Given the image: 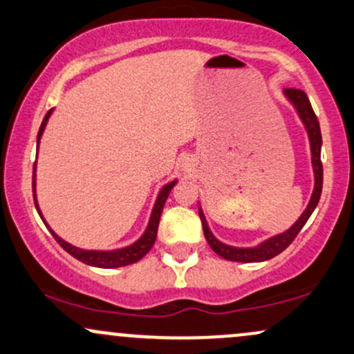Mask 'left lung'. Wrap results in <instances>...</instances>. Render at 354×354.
<instances>
[{"label": "left lung", "mask_w": 354, "mask_h": 354, "mask_svg": "<svg viewBox=\"0 0 354 354\" xmlns=\"http://www.w3.org/2000/svg\"><path fill=\"white\" fill-rule=\"evenodd\" d=\"M284 95L286 98L293 103V106L298 111L299 118L306 126L308 136H310V145H311V161H313V171H315V189H313L311 200L308 208L304 209V213L299 216L298 221L291 226L290 230H286L281 234H276V236L266 239L261 245L256 248H234L228 246L225 243L218 241L216 238L211 234L208 228V223H206L205 214L200 208V218L203 223V231H205V238L211 246V250L214 253L221 256V258L228 259V261H238V263H258V261H266V259L274 258L281 251L286 250L288 246L293 243V239L298 236V233L301 228L306 225V221L310 219L311 213L315 211L316 205H318L321 189H323V165H321V129H319V121L316 118L315 111H313L310 100H308L306 93L303 89L296 88H288L284 89Z\"/></svg>", "instance_id": "1"}]
</instances>
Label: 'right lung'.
Masks as SVG:
<instances>
[{
	"mask_svg": "<svg viewBox=\"0 0 354 354\" xmlns=\"http://www.w3.org/2000/svg\"><path fill=\"white\" fill-rule=\"evenodd\" d=\"M53 109L46 113V116H44L41 126H39V131H38V143H39V138H41L43 131H44V126L48 123V118H50ZM176 185V181H171L169 185H166L163 189L160 191V194H158V200L154 203V208H153V213H151V218H149V223H148V228H146L145 234L138 239L136 243H133L131 246L128 248H121V250H115V251H86V250H80V248L70 245V243H66L64 239H61L58 234L53 231L50 226L46 225V221H44L41 211H39V206H38V201H36V165L33 166V198H35V206L36 209H38L39 216H41L43 223L48 226V230H50V233L53 234V238L58 241V245L63 248L64 251H68L73 258L80 259L81 263H86L89 266H96V268H120V266H126V265H133V263L140 261L143 256L148 253L149 250H151L154 241H156V234H158V225H160V218H161V211H163V206L166 203V198H168L169 191H171L173 186Z\"/></svg>",
	"mask_w": 354,
	"mask_h": 354,
	"instance_id": "1",
	"label": "right lung"
}]
</instances>
